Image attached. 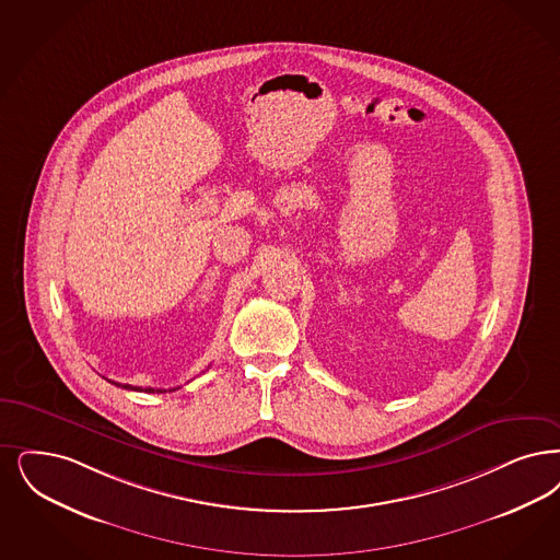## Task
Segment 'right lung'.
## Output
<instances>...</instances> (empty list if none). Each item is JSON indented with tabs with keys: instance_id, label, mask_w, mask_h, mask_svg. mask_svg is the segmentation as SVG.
Returning <instances> with one entry per match:
<instances>
[{
	"instance_id": "right-lung-1",
	"label": "right lung",
	"mask_w": 560,
	"mask_h": 560,
	"mask_svg": "<svg viewBox=\"0 0 560 560\" xmlns=\"http://www.w3.org/2000/svg\"><path fill=\"white\" fill-rule=\"evenodd\" d=\"M114 385H118V387H122V389H139V392H148V394H154V392H166V389H156V387H133V385H129V383H116V381H110ZM173 389H179V387H173ZM173 389H168V392H173Z\"/></svg>"
}]
</instances>
